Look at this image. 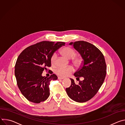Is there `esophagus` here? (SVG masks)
<instances>
[{"label": "esophagus", "instance_id": "obj_1", "mask_svg": "<svg viewBox=\"0 0 125 125\" xmlns=\"http://www.w3.org/2000/svg\"><path fill=\"white\" fill-rule=\"evenodd\" d=\"M58 80H63V79H64V78H63V77H58Z\"/></svg>", "mask_w": 125, "mask_h": 125}]
</instances>
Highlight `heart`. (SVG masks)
Here are the masks:
<instances>
[{
    "label": "heart",
    "instance_id": "obj_1",
    "mask_svg": "<svg viewBox=\"0 0 125 125\" xmlns=\"http://www.w3.org/2000/svg\"><path fill=\"white\" fill-rule=\"evenodd\" d=\"M60 53L64 56L68 58H72V61L74 64L76 65H79L82 62V59L81 57L76 55V51L72 48L68 46H66L63 48ZM56 59V55L53 54L51 57V62L52 64H54L55 62ZM74 69L72 66H68L67 67H58L56 69V73L61 77H67L70 75L71 73L74 72Z\"/></svg>",
    "mask_w": 125,
    "mask_h": 125
}]
</instances>
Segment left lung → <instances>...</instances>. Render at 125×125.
Here are the masks:
<instances>
[{
    "label": "left lung",
    "mask_w": 125,
    "mask_h": 125,
    "mask_svg": "<svg viewBox=\"0 0 125 125\" xmlns=\"http://www.w3.org/2000/svg\"><path fill=\"white\" fill-rule=\"evenodd\" d=\"M81 55L83 61L80 68L74 75L83 81L78 84L70 79L71 84L66 88L69 97L78 102H85L92 99L103 84L106 74V65L100 50L94 45L81 41L70 42Z\"/></svg>",
    "instance_id": "8db88e82"
}]
</instances>
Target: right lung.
Masks as SVG:
<instances>
[{
  "label": "right lung",
  "mask_w": 125,
  "mask_h": 125,
  "mask_svg": "<svg viewBox=\"0 0 125 125\" xmlns=\"http://www.w3.org/2000/svg\"><path fill=\"white\" fill-rule=\"evenodd\" d=\"M65 43L43 41L25 48L19 55L15 66L17 83L22 94L30 101L39 103L50 95V82L56 80L55 74L42 76L44 70L51 66V57Z\"/></svg>",
  "instance_id": "right-lung-1"
}]
</instances>
